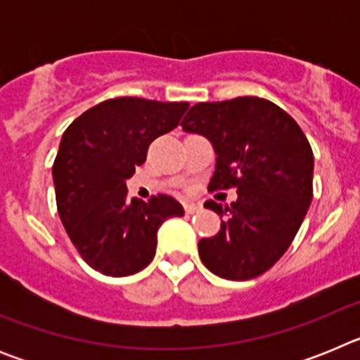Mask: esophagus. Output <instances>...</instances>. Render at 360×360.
Masks as SVG:
<instances>
[{"instance_id": "esophagus-1", "label": "esophagus", "mask_w": 360, "mask_h": 360, "mask_svg": "<svg viewBox=\"0 0 360 360\" xmlns=\"http://www.w3.org/2000/svg\"><path fill=\"white\" fill-rule=\"evenodd\" d=\"M184 207H186L187 214H195V212H198L202 209V205L200 203H186Z\"/></svg>"}]
</instances>
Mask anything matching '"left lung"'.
I'll return each instance as SVG.
<instances>
[{
	"instance_id": "left-lung-1",
	"label": "left lung",
	"mask_w": 360,
	"mask_h": 360,
	"mask_svg": "<svg viewBox=\"0 0 360 360\" xmlns=\"http://www.w3.org/2000/svg\"><path fill=\"white\" fill-rule=\"evenodd\" d=\"M182 129L203 135L214 148L209 191L236 187L238 193L231 205L203 203L224 219L218 234L198 241L200 259L224 279L262 276L287 252L310 207L314 153L303 129L259 97L195 104Z\"/></svg>"
}]
</instances>
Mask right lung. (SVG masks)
Here are the masks:
<instances>
[{
	"label": "right lung",
	"mask_w": 360,
	"mask_h": 360,
	"mask_svg": "<svg viewBox=\"0 0 360 360\" xmlns=\"http://www.w3.org/2000/svg\"><path fill=\"white\" fill-rule=\"evenodd\" d=\"M187 103L117 97L84 111L63 133L52 167L59 218L91 269L124 278L151 263L158 227L184 216L173 196H128L126 180L157 136L174 129Z\"/></svg>",
	"instance_id": "1"
}]
</instances>
